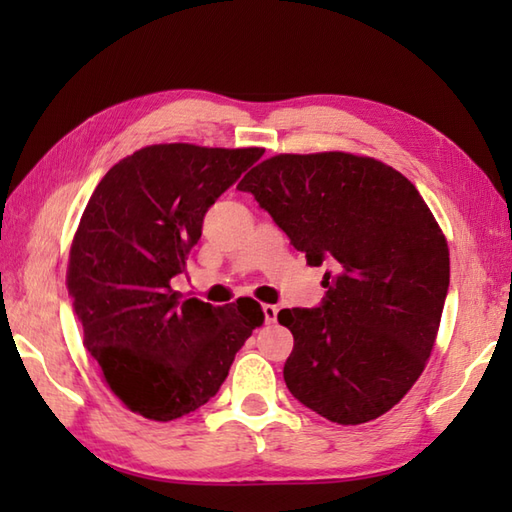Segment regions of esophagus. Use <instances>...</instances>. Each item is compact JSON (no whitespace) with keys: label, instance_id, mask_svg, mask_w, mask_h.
Instances as JSON below:
<instances>
[{"label":"esophagus","instance_id":"1","mask_svg":"<svg viewBox=\"0 0 512 512\" xmlns=\"http://www.w3.org/2000/svg\"><path fill=\"white\" fill-rule=\"evenodd\" d=\"M262 310H264V319H266V323H275V321H277V312H279V308H277V306H270V303H266V306H264Z\"/></svg>","mask_w":512,"mask_h":512}]
</instances>
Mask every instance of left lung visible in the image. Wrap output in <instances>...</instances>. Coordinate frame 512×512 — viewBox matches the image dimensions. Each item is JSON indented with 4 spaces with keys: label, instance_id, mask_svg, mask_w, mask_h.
Listing matches in <instances>:
<instances>
[{
    "label": "left lung",
    "instance_id": "obj_1",
    "mask_svg": "<svg viewBox=\"0 0 512 512\" xmlns=\"http://www.w3.org/2000/svg\"><path fill=\"white\" fill-rule=\"evenodd\" d=\"M237 189L308 264L332 266L317 308L277 314L295 336L290 394L339 424L383 416L427 365L449 290L447 239L422 195L396 169L343 151L273 156Z\"/></svg>",
    "mask_w": 512,
    "mask_h": 512
}]
</instances>
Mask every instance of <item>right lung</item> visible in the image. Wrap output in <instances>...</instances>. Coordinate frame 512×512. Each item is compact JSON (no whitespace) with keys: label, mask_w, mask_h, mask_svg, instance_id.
<instances>
[{"label":"right lung","mask_w":512,"mask_h":512,"mask_svg":"<svg viewBox=\"0 0 512 512\" xmlns=\"http://www.w3.org/2000/svg\"><path fill=\"white\" fill-rule=\"evenodd\" d=\"M262 156L151 145L107 171L85 206L70 248L72 308L105 383L140 416L169 422L206 405L264 323L248 297L215 308L171 288L209 206Z\"/></svg>","instance_id":"obj_1"}]
</instances>
